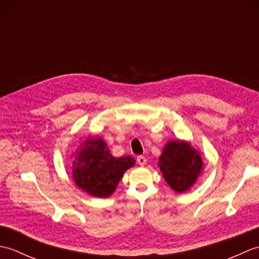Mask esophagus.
Returning a JSON list of instances; mask_svg holds the SVG:
<instances>
[{"label":"esophagus","instance_id":"esophagus-1","mask_svg":"<svg viewBox=\"0 0 259 259\" xmlns=\"http://www.w3.org/2000/svg\"><path fill=\"white\" fill-rule=\"evenodd\" d=\"M137 161H138L140 166H144V164H146V162H147V159L144 156H138L137 157Z\"/></svg>","mask_w":259,"mask_h":259}]
</instances>
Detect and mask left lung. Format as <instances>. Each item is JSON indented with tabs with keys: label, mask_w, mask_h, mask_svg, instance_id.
<instances>
[{
	"label": "left lung",
	"mask_w": 259,
	"mask_h": 259,
	"mask_svg": "<svg viewBox=\"0 0 259 259\" xmlns=\"http://www.w3.org/2000/svg\"><path fill=\"white\" fill-rule=\"evenodd\" d=\"M159 167L168 185L175 191L184 192L195 184L201 171L202 160L190 145L170 141L159 158Z\"/></svg>",
	"instance_id": "1"
}]
</instances>
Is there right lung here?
I'll list each match as a JSON object with an SVG mask.
<instances>
[{
    "label": "right lung",
    "mask_w": 259,
    "mask_h": 259,
    "mask_svg": "<svg viewBox=\"0 0 259 259\" xmlns=\"http://www.w3.org/2000/svg\"><path fill=\"white\" fill-rule=\"evenodd\" d=\"M136 160L130 156L114 158L101 138L87 139L75 153L73 178L75 184L95 197H109L117 188L126 169Z\"/></svg>",
    "instance_id": "right-lung-1"
}]
</instances>
